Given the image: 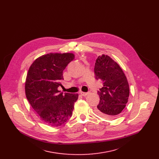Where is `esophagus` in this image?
<instances>
[{
    "mask_svg": "<svg viewBox=\"0 0 159 159\" xmlns=\"http://www.w3.org/2000/svg\"><path fill=\"white\" fill-rule=\"evenodd\" d=\"M81 95L83 96H86L88 94V93H84V92H81L80 93Z\"/></svg>",
    "mask_w": 159,
    "mask_h": 159,
    "instance_id": "esophagus-1",
    "label": "esophagus"
}]
</instances>
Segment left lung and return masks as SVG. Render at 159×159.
I'll list each match as a JSON object with an SVG mask.
<instances>
[{
    "label": "left lung",
    "instance_id": "obj_1",
    "mask_svg": "<svg viewBox=\"0 0 159 159\" xmlns=\"http://www.w3.org/2000/svg\"><path fill=\"white\" fill-rule=\"evenodd\" d=\"M94 73L96 79L103 82V87L98 92L100 101L96 113L107 119L117 117L126 106L129 96V85L122 69L105 54L96 60Z\"/></svg>",
    "mask_w": 159,
    "mask_h": 159
}]
</instances>
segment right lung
<instances>
[{
	"instance_id": "add662e5",
	"label": "right lung",
	"mask_w": 159,
	"mask_h": 159,
	"mask_svg": "<svg viewBox=\"0 0 159 159\" xmlns=\"http://www.w3.org/2000/svg\"><path fill=\"white\" fill-rule=\"evenodd\" d=\"M74 57L71 52L49 53L37 57L28 69L26 97L40 120L50 126L64 124L71 117L78 99V94H63L57 89L62 86L63 70Z\"/></svg>"
}]
</instances>
